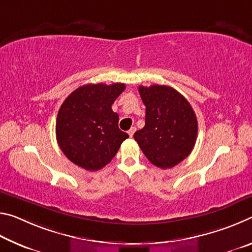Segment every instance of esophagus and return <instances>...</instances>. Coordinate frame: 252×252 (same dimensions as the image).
Here are the masks:
<instances>
[{
    "label": "esophagus",
    "mask_w": 252,
    "mask_h": 252,
    "mask_svg": "<svg viewBox=\"0 0 252 252\" xmlns=\"http://www.w3.org/2000/svg\"><path fill=\"white\" fill-rule=\"evenodd\" d=\"M134 132H135V127L133 126V127H131V129L127 131V133H129V135H130V138H132V136H133V134H134Z\"/></svg>",
    "instance_id": "34e87169"
}]
</instances>
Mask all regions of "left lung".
<instances>
[{"mask_svg":"<svg viewBox=\"0 0 252 252\" xmlns=\"http://www.w3.org/2000/svg\"><path fill=\"white\" fill-rule=\"evenodd\" d=\"M139 93L146 105V126L135 132L134 140L152 164L172 168L190 155L197 140L192 106L168 85H140Z\"/></svg>","mask_w":252,"mask_h":252,"instance_id":"8db88e82","label":"left lung"}]
</instances>
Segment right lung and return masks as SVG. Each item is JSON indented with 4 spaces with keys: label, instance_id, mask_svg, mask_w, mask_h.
<instances>
[{
    "label": "right lung",
    "instance_id": "right-lung-1",
    "mask_svg": "<svg viewBox=\"0 0 252 252\" xmlns=\"http://www.w3.org/2000/svg\"><path fill=\"white\" fill-rule=\"evenodd\" d=\"M123 83L85 84L74 90L59 110L55 133L70 161L88 171L105 167L129 135L119 129L113 102L125 91Z\"/></svg>",
    "mask_w": 252,
    "mask_h": 252
}]
</instances>
